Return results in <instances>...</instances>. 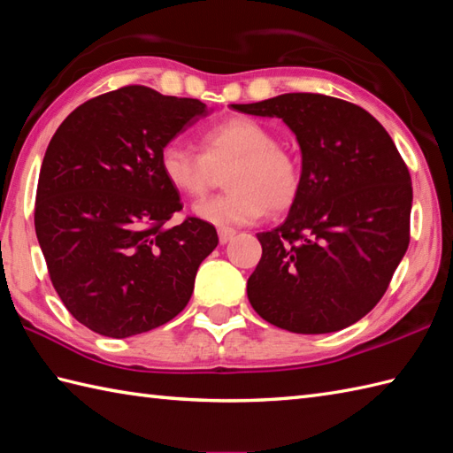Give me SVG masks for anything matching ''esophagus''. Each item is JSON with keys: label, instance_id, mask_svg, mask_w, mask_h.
<instances>
[{"label": "esophagus", "instance_id": "34e87169", "mask_svg": "<svg viewBox=\"0 0 453 453\" xmlns=\"http://www.w3.org/2000/svg\"><path fill=\"white\" fill-rule=\"evenodd\" d=\"M234 236H236L234 230H230V228H219V242H220V244L230 242V240H233Z\"/></svg>", "mask_w": 453, "mask_h": 453}]
</instances>
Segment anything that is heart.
<instances>
[{
  "label": "heart",
  "mask_w": 453,
  "mask_h": 453,
  "mask_svg": "<svg viewBox=\"0 0 453 453\" xmlns=\"http://www.w3.org/2000/svg\"><path fill=\"white\" fill-rule=\"evenodd\" d=\"M201 155L180 142H168L158 150V168L166 184L180 196L203 197L225 173L226 194L199 201L197 219L220 228L250 225L295 205L303 189V170L293 153L279 145L267 124L250 116H233L199 134Z\"/></svg>",
  "instance_id": "1"
}]
</instances>
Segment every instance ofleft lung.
<instances>
[{
	"mask_svg": "<svg viewBox=\"0 0 453 453\" xmlns=\"http://www.w3.org/2000/svg\"><path fill=\"white\" fill-rule=\"evenodd\" d=\"M238 112L280 118L303 153V189L283 225L259 233L248 300L293 334H331L384 296L409 246L413 186L394 139L347 100L287 93Z\"/></svg>",
	"mask_w": 453,
	"mask_h": 453,
	"instance_id": "left-lung-1",
	"label": "left lung"
}]
</instances>
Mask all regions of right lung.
<instances>
[{
    "label": "right lung",
    "mask_w": 453,
    "mask_h": 453,
    "mask_svg": "<svg viewBox=\"0 0 453 453\" xmlns=\"http://www.w3.org/2000/svg\"><path fill=\"white\" fill-rule=\"evenodd\" d=\"M197 98L143 85L87 100L58 127L40 168L35 228L58 296L79 324L124 339L178 316L219 244L188 217L158 168L165 143L205 118Z\"/></svg>",
    "instance_id": "1"
}]
</instances>
